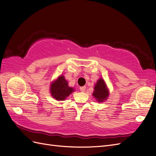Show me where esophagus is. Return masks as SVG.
I'll return each mask as SVG.
<instances>
[{"mask_svg":"<svg viewBox=\"0 0 156 156\" xmlns=\"http://www.w3.org/2000/svg\"><path fill=\"white\" fill-rule=\"evenodd\" d=\"M79 89L81 92H84V91H85V90H86V87H81L79 88Z\"/></svg>","mask_w":156,"mask_h":156,"instance_id":"esophagus-1","label":"esophagus"}]
</instances>
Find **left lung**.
Listing matches in <instances>:
<instances>
[{
  "label": "left lung",
  "mask_w": 156,
  "mask_h": 156,
  "mask_svg": "<svg viewBox=\"0 0 156 156\" xmlns=\"http://www.w3.org/2000/svg\"><path fill=\"white\" fill-rule=\"evenodd\" d=\"M94 89L92 96L96 98L98 102H103L107 100L109 95L106 84L102 78H100L97 81Z\"/></svg>",
  "instance_id": "8db88e82"
}]
</instances>
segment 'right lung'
<instances>
[{
    "label": "right lung",
    "mask_w": 156,
    "mask_h": 156,
    "mask_svg": "<svg viewBox=\"0 0 156 156\" xmlns=\"http://www.w3.org/2000/svg\"><path fill=\"white\" fill-rule=\"evenodd\" d=\"M73 91V88L68 86V81L62 75L52 83L50 87L51 96L58 101H64Z\"/></svg>",
    "instance_id": "1"
}]
</instances>
